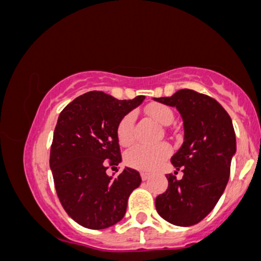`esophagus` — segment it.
I'll return each instance as SVG.
<instances>
[{"mask_svg": "<svg viewBox=\"0 0 261 261\" xmlns=\"http://www.w3.org/2000/svg\"><path fill=\"white\" fill-rule=\"evenodd\" d=\"M141 178H142V180H147V179H149V174L146 172H142L141 173Z\"/></svg>", "mask_w": 261, "mask_h": 261, "instance_id": "1", "label": "esophagus"}]
</instances>
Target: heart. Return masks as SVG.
I'll return each mask as SVG.
<instances>
[{
    "label": "heart",
    "instance_id": "obj_1",
    "mask_svg": "<svg viewBox=\"0 0 261 261\" xmlns=\"http://www.w3.org/2000/svg\"><path fill=\"white\" fill-rule=\"evenodd\" d=\"M148 114L162 125H169L174 119V114L169 107L164 104H152L148 108ZM134 122L135 115L128 113L122 116L116 126V135L121 145H130L134 140ZM170 147L162 142L157 145H136L130 148L125 154V161L133 168L151 172L168 157Z\"/></svg>",
    "mask_w": 261,
    "mask_h": 261
}]
</instances>
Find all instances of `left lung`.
<instances>
[{
  "mask_svg": "<svg viewBox=\"0 0 261 261\" xmlns=\"http://www.w3.org/2000/svg\"><path fill=\"white\" fill-rule=\"evenodd\" d=\"M154 100L175 107L184 125L181 147L170 158L184 175H167L168 189L155 197V210L169 223L193 226L212 211L226 189L237 149L234 128L217 100L193 89Z\"/></svg>",
  "mask_w": 261,
  "mask_h": 261,
  "instance_id": "1",
  "label": "left lung"
}]
</instances>
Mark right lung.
Returning a JSON list of instances; mask_svg holds the SVG:
<instances>
[{
	"mask_svg": "<svg viewBox=\"0 0 261 261\" xmlns=\"http://www.w3.org/2000/svg\"><path fill=\"white\" fill-rule=\"evenodd\" d=\"M143 99L145 95L119 100L92 91L60 113L50 149V169L62 207L86 228L103 229L118 223L126 212L128 196L140 187L137 170L126 167L113 178L107 169L121 162L116 135L119 121Z\"/></svg>",
	"mask_w": 261,
	"mask_h": 261,
	"instance_id": "1",
	"label": "right lung"
}]
</instances>
